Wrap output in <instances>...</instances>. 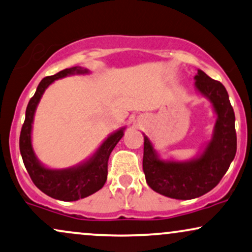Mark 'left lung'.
Returning <instances> with one entry per match:
<instances>
[{"label": "left lung", "mask_w": 252, "mask_h": 252, "mask_svg": "<svg viewBox=\"0 0 252 252\" xmlns=\"http://www.w3.org/2000/svg\"><path fill=\"white\" fill-rule=\"evenodd\" d=\"M195 89L212 104L216 123L212 139L191 160H164L144 134L142 168L146 182L154 191L176 200H191L215 188L234 160L237 150L235 113L221 83L197 70Z\"/></svg>", "instance_id": "obj_1"}]
</instances>
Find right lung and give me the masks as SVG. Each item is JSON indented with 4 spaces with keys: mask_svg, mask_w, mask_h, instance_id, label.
Masks as SVG:
<instances>
[{
    "mask_svg": "<svg viewBox=\"0 0 252 252\" xmlns=\"http://www.w3.org/2000/svg\"><path fill=\"white\" fill-rule=\"evenodd\" d=\"M90 71L82 66H73L65 69L54 76L45 77L40 80L33 97L30 99L26 111V120L20 135V152L24 166L29 173L31 180L39 190L52 198L61 201H77L88 197L93 192L102 188L107 180V161L111 152L123 138L126 127H121L118 131L111 133L97 148L91 157L83 162L69 168L52 169L45 167L37 158L33 151L32 124L36 108L45 90L55 80L74 76V74H88Z\"/></svg>",
    "mask_w": 252,
    "mask_h": 252,
    "instance_id": "right-lung-1",
    "label": "right lung"
}]
</instances>
